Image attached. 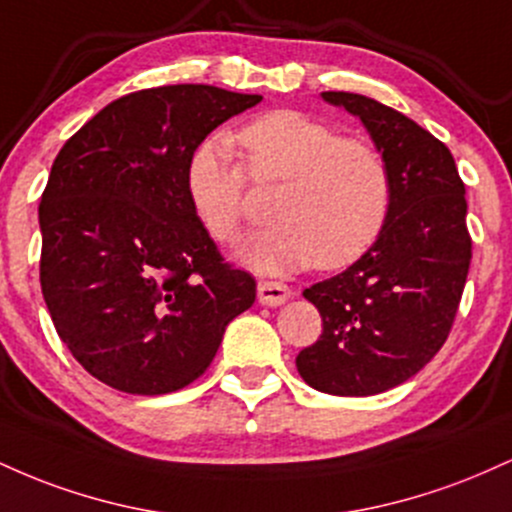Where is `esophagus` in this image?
<instances>
[{"label":"esophagus","mask_w":512,"mask_h":512,"mask_svg":"<svg viewBox=\"0 0 512 512\" xmlns=\"http://www.w3.org/2000/svg\"><path fill=\"white\" fill-rule=\"evenodd\" d=\"M291 298V289L281 281H260L257 284V301L262 305H269V308H276V305H284Z\"/></svg>","instance_id":"esophagus-1"}]
</instances>
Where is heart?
Returning a JSON list of instances; mask_svg holds the SVG:
<instances>
[{
	"mask_svg": "<svg viewBox=\"0 0 512 512\" xmlns=\"http://www.w3.org/2000/svg\"><path fill=\"white\" fill-rule=\"evenodd\" d=\"M243 168L226 139L209 137L192 149L185 192L204 231L238 243L245 219V175L255 185H281L274 223L243 250L257 272L281 274L315 262L342 269L361 260L383 236L392 209V170L383 151L363 139L298 113L274 110L238 129Z\"/></svg>",
	"mask_w": 512,
	"mask_h": 512,
	"instance_id": "heart-1",
	"label": "heart"
}]
</instances>
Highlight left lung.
Instances as JSON below:
<instances>
[{
    "label": "left lung",
    "mask_w": 512,
    "mask_h": 512,
    "mask_svg": "<svg viewBox=\"0 0 512 512\" xmlns=\"http://www.w3.org/2000/svg\"><path fill=\"white\" fill-rule=\"evenodd\" d=\"M322 98L356 115L385 154L392 209L361 260L303 291L322 334L296 368L327 395L368 397L419 373L448 339L472 262L467 199L448 146L407 115L358 93Z\"/></svg>",
    "instance_id": "8db88e82"
}]
</instances>
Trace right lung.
I'll return each mask as SVG.
<instances>
[{
  "instance_id": "obj_1",
  "label": "right lung",
  "mask_w": 512,
  "mask_h": 512,
  "mask_svg": "<svg viewBox=\"0 0 512 512\" xmlns=\"http://www.w3.org/2000/svg\"><path fill=\"white\" fill-rule=\"evenodd\" d=\"M262 101L204 84L144 88L86 122L40 197V286L93 378L129 395L197 380L255 279L223 262L185 192L192 149Z\"/></svg>"
}]
</instances>
